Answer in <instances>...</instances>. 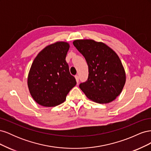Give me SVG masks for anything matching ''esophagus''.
<instances>
[{"instance_id": "34e87169", "label": "esophagus", "mask_w": 151, "mask_h": 151, "mask_svg": "<svg viewBox=\"0 0 151 151\" xmlns=\"http://www.w3.org/2000/svg\"><path fill=\"white\" fill-rule=\"evenodd\" d=\"M75 78H76V79L77 83H78L79 81V76H77V75H76V76H75Z\"/></svg>"}]
</instances>
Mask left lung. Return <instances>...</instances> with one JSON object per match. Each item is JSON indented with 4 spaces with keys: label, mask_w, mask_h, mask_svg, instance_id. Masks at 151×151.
<instances>
[{
    "label": "left lung",
    "mask_w": 151,
    "mask_h": 151,
    "mask_svg": "<svg viewBox=\"0 0 151 151\" xmlns=\"http://www.w3.org/2000/svg\"><path fill=\"white\" fill-rule=\"evenodd\" d=\"M74 47L84 57L88 65V78L79 88L92 101L108 103L120 95L126 76L120 58L101 42L93 40H77Z\"/></svg>",
    "instance_id": "obj_1"
}]
</instances>
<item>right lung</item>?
<instances>
[{
    "instance_id": "add662e5",
    "label": "right lung",
    "mask_w": 151,
    "mask_h": 151,
    "mask_svg": "<svg viewBox=\"0 0 151 151\" xmlns=\"http://www.w3.org/2000/svg\"><path fill=\"white\" fill-rule=\"evenodd\" d=\"M69 45L57 42L42 50L32 63L28 77L30 94L35 101L46 107L63 103L76 85L65 60Z\"/></svg>"
}]
</instances>
